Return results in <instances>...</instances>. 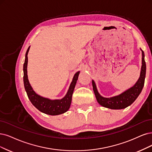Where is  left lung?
I'll return each instance as SVG.
<instances>
[{
    "mask_svg": "<svg viewBox=\"0 0 152 152\" xmlns=\"http://www.w3.org/2000/svg\"><path fill=\"white\" fill-rule=\"evenodd\" d=\"M141 50L142 52V66L141 72H140V76L135 85L126 91L123 92L118 96L111 97L110 98H103L98 93L94 81L93 80L92 81L93 91L95 96H96V98L99 104L104 106V107L110 109H123L132 104L138 98L143 88L146 75V63L145 61V54L142 49Z\"/></svg>",
    "mask_w": 152,
    "mask_h": 152,
    "instance_id": "obj_1",
    "label": "left lung"
}]
</instances>
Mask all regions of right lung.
I'll return each instance as SVG.
<instances>
[{"label":"right lung","instance_id":"1","mask_svg":"<svg viewBox=\"0 0 152 152\" xmlns=\"http://www.w3.org/2000/svg\"><path fill=\"white\" fill-rule=\"evenodd\" d=\"M29 48L30 47L28 48L27 52L26 53V58L23 66L24 85L28 98H29L32 104L38 110L42 112V113L45 114L49 115H58L65 113V112L69 110L70 107L72 99V95L76 84V81L77 80L78 76H79L80 74V71L77 72L75 75L74 77L72 79V81L71 82V84L69 86V90L67 91L65 97H64L63 99L50 100L48 98L41 97L33 91V89L29 84V80H28L27 66L28 61L27 54L28 52H29Z\"/></svg>","mask_w":152,"mask_h":152}]
</instances>
